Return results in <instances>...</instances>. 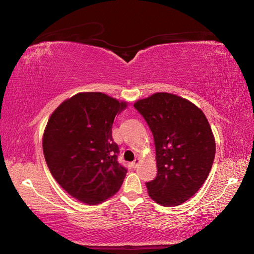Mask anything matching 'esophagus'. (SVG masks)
Instances as JSON below:
<instances>
[{
  "label": "esophagus",
  "mask_w": 254,
  "mask_h": 254,
  "mask_svg": "<svg viewBox=\"0 0 254 254\" xmlns=\"http://www.w3.org/2000/svg\"><path fill=\"white\" fill-rule=\"evenodd\" d=\"M139 163H141V159H139V158H135V159H134V161L132 163L133 168H136V167L138 166Z\"/></svg>",
  "instance_id": "esophagus-1"
}]
</instances>
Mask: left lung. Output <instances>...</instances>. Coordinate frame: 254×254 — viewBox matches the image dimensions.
Masks as SVG:
<instances>
[{
	"mask_svg": "<svg viewBox=\"0 0 254 254\" xmlns=\"http://www.w3.org/2000/svg\"><path fill=\"white\" fill-rule=\"evenodd\" d=\"M153 133L157 176L148 195L163 206H176L195 194L215 158V137L203 111L186 98L155 93L134 104Z\"/></svg>",
	"mask_w": 254,
	"mask_h": 254,
	"instance_id": "1",
	"label": "left lung"
}]
</instances>
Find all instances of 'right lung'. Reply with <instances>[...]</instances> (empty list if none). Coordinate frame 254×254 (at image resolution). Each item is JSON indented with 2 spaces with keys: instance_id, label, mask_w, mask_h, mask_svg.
<instances>
[{
  "instance_id": "add662e5",
  "label": "right lung",
  "mask_w": 254,
  "mask_h": 254,
  "mask_svg": "<svg viewBox=\"0 0 254 254\" xmlns=\"http://www.w3.org/2000/svg\"><path fill=\"white\" fill-rule=\"evenodd\" d=\"M127 107V101L84 91L64 100L48 120L42 136L46 163L59 185L79 202L102 203L122 186L127 169L117 160L112 124Z\"/></svg>"
}]
</instances>
